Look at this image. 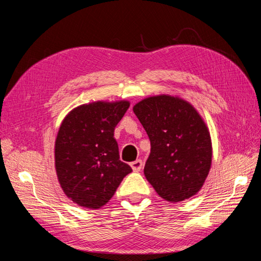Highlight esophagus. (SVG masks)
I'll use <instances>...</instances> for the list:
<instances>
[{
	"label": "esophagus",
	"instance_id": "obj_1",
	"mask_svg": "<svg viewBox=\"0 0 261 261\" xmlns=\"http://www.w3.org/2000/svg\"><path fill=\"white\" fill-rule=\"evenodd\" d=\"M130 166H131L132 170H134L135 173H138V171L141 170V168H143V161H141V160H136L134 162H131Z\"/></svg>",
	"mask_w": 261,
	"mask_h": 261
}]
</instances>
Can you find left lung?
<instances>
[{"mask_svg":"<svg viewBox=\"0 0 261 261\" xmlns=\"http://www.w3.org/2000/svg\"><path fill=\"white\" fill-rule=\"evenodd\" d=\"M151 140L145 177L162 199L178 202L200 191L212 166L208 126L193 106L178 95L159 94L134 106Z\"/></svg>","mask_w":261,"mask_h":261,"instance_id":"1","label":"left lung"}]
</instances>
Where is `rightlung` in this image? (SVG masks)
Instances as JSON below:
<instances>
[{
    "mask_svg": "<svg viewBox=\"0 0 261 261\" xmlns=\"http://www.w3.org/2000/svg\"><path fill=\"white\" fill-rule=\"evenodd\" d=\"M130 101H94L73 108L62 121L54 147L55 170L70 200L98 210L112 199L132 169L120 160L114 130Z\"/></svg>",
    "mask_w": 261,
    "mask_h": 261,
    "instance_id": "right-lung-1",
    "label": "right lung"
}]
</instances>
